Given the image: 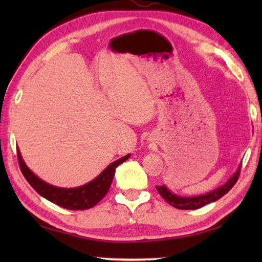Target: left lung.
<instances>
[{"label":"left lung","mask_w":262,"mask_h":262,"mask_svg":"<svg viewBox=\"0 0 262 262\" xmlns=\"http://www.w3.org/2000/svg\"><path fill=\"white\" fill-rule=\"evenodd\" d=\"M241 166L242 165H239L238 170L234 172L233 176L224 185L220 186V187L211 190L209 193L198 195V196H180V195L172 193L165 185L156 186V188L164 200H165L168 205H171L172 207L178 208V209H187V210L198 209V208L206 206L208 203L217 201L219 199L223 196V195L227 194L229 190L233 187V185L237 183V180L239 178V172H241Z\"/></svg>","instance_id":"obj_1"}]
</instances>
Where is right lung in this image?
Returning <instances> with one entry per match:
<instances>
[{"label": "right lung", "mask_w": 262, "mask_h": 262, "mask_svg": "<svg viewBox=\"0 0 262 262\" xmlns=\"http://www.w3.org/2000/svg\"><path fill=\"white\" fill-rule=\"evenodd\" d=\"M17 156H18L21 173L38 194L47 199L48 201L55 203V205L62 208H66V209L85 210L89 208L95 207L105 196L106 193L108 192L111 184H112L115 168L123 162H126L130 155H126V156L121 157L118 161L111 163L94 180L75 188L56 187V186L45 183L26 166L19 149H17Z\"/></svg>", "instance_id": "right-lung-1"}]
</instances>
